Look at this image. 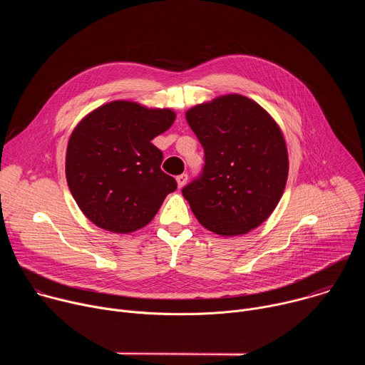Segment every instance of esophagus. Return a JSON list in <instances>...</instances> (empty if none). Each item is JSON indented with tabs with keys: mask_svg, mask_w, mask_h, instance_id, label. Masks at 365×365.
Listing matches in <instances>:
<instances>
[{
	"mask_svg": "<svg viewBox=\"0 0 365 365\" xmlns=\"http://www.w3.org/2000/svg\"><path fill=\"white\" fill-rule=\"evenodd\" d=\"M176 182H178V187L179 189H182L185 185H186V182H187V175H179L178 178H176Z\"/></svg>",
	"mask_w": 365,
	"mask_h": 365,
	"instance_id": "esophagus-1",
	"label": "esophagus"
}]
</instances>
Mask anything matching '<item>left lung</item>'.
<instances>
[{
    "instance_id": "left-lung-1",
    "label": "left lung",
    "mask_w": 365,
    "mask_h": 365,
    "mask_svg": "<svg viewBox=\"0 0 365 365\" xmlns=\"http://www.w3.org/2000/svg\"><path fill=\"white\" fill-rule=\"evenodd\" d=\"M186 121L205 151L200 179L182 190L196 220L222 237L262 225L276 210L289 176L277 121L240 93L197 103L186 111Z\"/></svg>"
}]
</instances>
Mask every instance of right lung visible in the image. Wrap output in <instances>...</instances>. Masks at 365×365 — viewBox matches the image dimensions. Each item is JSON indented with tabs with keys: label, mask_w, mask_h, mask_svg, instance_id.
I'll use <instances>...</instances> for the list:
<instances>
[{
	"label": "right lung",
	"mask_w": 365,
	"mask_h": 365,
	"mask_svg": "<svg viewBox=\"0 0 365 365\" xmlns=\"http://www.w3.org/2000/svg\"><path fill=\"white\" fill-rule=\"evenodd\" d=\"M175 120L170 108L118 99L78 123L68 141L65 172L73 199L92 224L130 234L151 222L178 187L160 169L163 153L151 140Z\"/></svg>",
	"instance_id": "right-lung-1"
}]
</instances>
